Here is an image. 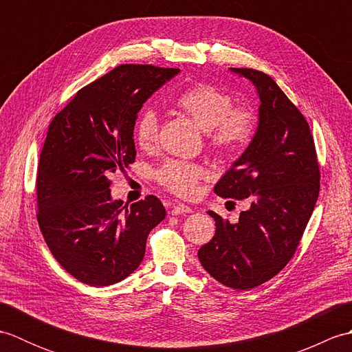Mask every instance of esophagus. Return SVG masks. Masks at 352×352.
I'll return each mask as SVG.
<instances>
[{"label": "esophagus", "mask_w": 352, "mask_h": 352, "mask_svg": "<svg viewBox=\"0 0 352 352\" xmlns=\"http://www.w3.org/2000/svg\"><path fill=\"white\" fill-rule=\"evenodd\" d=\"M192 208L186 204H175L170 208V214H184V213H190Z\"/></svg>", "instance_id": "obj_1"}]
</instances>
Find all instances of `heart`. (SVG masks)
<instances>
[{
  "instance_id": "1",
  "label": "heart",
  "mask_w": 352,
  "mask_h": 352,
  "mask_svg": "<svg viewBox=\"0 0 352 352\" xmlns=\"http://www.w3.org/2000/svg\"><path fill=\"white\" fill-rule=\"evenodd\" d=\"M175 106L206 130L207 146L219 159H236L256 136V110L250 104H234L233 95L210 83L199 81L186 87L175 98ZM157 136L159 116L151 109L142 110L134 125L136 144L149 149L157 144ZM204 175V166L184 160H168L155 170L164 189L186 198L195 195Z\"/></svg>"
}]
</instances>
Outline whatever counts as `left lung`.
I'll return each mask as SVG.
<instances>
[{
    "label": "left lung",
    "mask_w": 352,
    "mask_h": 352,
    "mask_svg": "<svg viewBox=\"0 0 352 352\" xmlns=\"http://www.w3.org/2000/svg\"><path fill=\"white\" fill-rule=\"evenodd\" d=\"M231 71L256 85L260 121L250 146L214 193L248 198L251 207L236 223L208 212L216 233L198 257L223 286L246 290L271 280L294 257L318 201L320 170L307 119L275 81L257 69Z\"/></svg>",
    "instance_id": "left-lung-1"
}]
</instances>
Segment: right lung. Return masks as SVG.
<instances>
[{
  "label": "right lung",
  "mask_w": 352,
  "mask_h": 352,
  "mask_svg": "<svg viewBox=\"0 0 352 352\" xmlns=\"http://www.w3.org/2000/svg\"><path fill=\"white\" fill-rule=\"evenodd\" d=\"M180 69L119 65L81 87L52 118L37 164V222L52 256L74 278L101 287L126 278L166 210L148 195L110 197V175L136 160L139 110Z\"/></svg>",
  "instance_id": "1"
}]
</instances>
